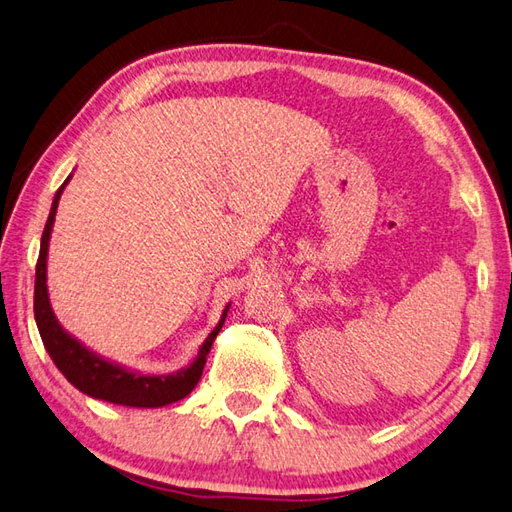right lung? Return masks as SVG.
Masks as SVG:
<instances>
[{"label":"right lung","instance_id":"obj_1","mask_svg":"<svg viewBox=\"0 0 512 512\" xmlns=\"http://www.w3.org/2000/svg\"><path fill=\"white\" fill-rule=\"evenodd\" d=\"M70 179L72 175L63 181V186L56 190L54 195L50 217L43 227L41 236L37 274H34V320H37V328L45 350H48V355L52 357L54 366L63 372V377L70 381L76 390L92 396V399L127 407H164L186 399L201 379L208 352L223 328L230 304L223 309L219 324L214 326V331L206 337V342L199 346L197 357L192 359L186 368L170 374H144L138 370H129L81 344V339L67 333L59 324V320H56L48 293L50 236L54 227L56 208H59V199Z\"/></svg>","mask_w":512,"mask_h":512}]
</instances>
